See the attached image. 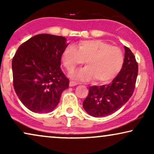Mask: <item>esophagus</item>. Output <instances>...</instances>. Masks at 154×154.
<instances>
[{
  "label": "esophagus",
  "instance_id": "1",
  "mask_svg": "<svg viewBox=\"0 0 154 154\" xmlns=\"http://www.w3.org/2000/svg\"><path fill=\"white\" fill-rule=\"evenodd\" d=\"M79 85V83H76V82H74V81H70V83H69V86H71V87H72V86H75V85Z\"/></svg>",
  "mask_w": 154,
  "mask_h": 154
}]
</instances>
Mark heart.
Returning a JSON list of instances; mask_svg holds the SVG:
<instances>
[{"instance_id":"heart-1","label":"heart","mask_w":154,"mask_h":154,"mask_svg":"<svg viewBox=\"0 0 154 154\" xmlns=\"http://www.w3.org/2000/svg\"><path fill=\"white\" fill-rule=\"evenodd\" d=\"M123 60V52L119 48L101 40L83 41L80 42L78 48L74 45H69L62 54L63 64L68 71L86 61L88 66L70 74L80 81L93 78L100 82L110 81L121 71Z\"/></svg>"}]
</instances>
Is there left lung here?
Masks as SVG:
<instances>
[{
    "label": "left lung",
    "mask_w": 154,
    "mask_h": 154,
    "mask_svg": "<svg viewBox=\"0 0 154 154\" xmlns=\"http://www.w3.org/2000/svg\"><path fill=\"white\" fill-rule=\"evenodd\" d=\"M138 73V64L130 48L125 46L121 70L108 85L91 86L83 103L86 112L94 117H104L119 110L133 94Z\"/></svg>",
    "instance_id": "1"
}]
</instances>
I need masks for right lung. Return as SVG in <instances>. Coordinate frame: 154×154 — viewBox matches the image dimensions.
I'll list each match as a JSON object with an SVG mask.
<instances>
[{
  "label": "right lung",
  "mask_w": 154,
  "mask_h": 154,
  "mask_svg": "<svg viewBox=\"0 0 154 154\" xmlns=\"http://www.w3.org/2000/svg\"><path fill=\"white\" fill-rule=\"evenodd\" d=\"M66 38L41 33L25 41L12 62L13 86L22 104L35 113H48L60 102L69 80L60 68Z\"/></svg>",
  "instance_id": "1"
}]
</instances>
